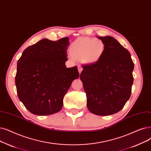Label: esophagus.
<instances>
[{"label":"esophagus","mask_w":151,"mask_h":151,"mask_svg":"<svg viewBox=\"0 0 151 151\" xmlns=\"http://www.w3.org/2000/svg\"><path fill=\"white\" fill-rule=\"evenodd\" d=\"M78 71H79V73H80V75L81 73L82 70H83V68H82L81 67H78Z\"/></svg>","instance_id":"esophagus-1"}]
</instances>
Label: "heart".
Instances as JSON below:
<instances>
[{
  "label": "heart",
  "mask_w": 151,
  "mask_h": 151,
  "mask_svg": "<svg viewBox=\"0 0 151 151\" xmlns=\"http://www.w3.org/2000/svg\"><path fill=\"white\" fill-rule=\"evenodd\" d=\"M106 51V44L101 39L82 37L71 44L69 52L75 60L85 65H94L102 58Z\"/></svg>",
  "instance_id": "obj_1"
}]
</instances>
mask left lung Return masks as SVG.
Returning <instances> with one entry per match:
<instances>
[{
	"label": "left lung",
	"instance_id": "8db88e82",
	"mask_svg": "<svg viewBox=\"0 0 151 151\" xmlns=\"http://www.w3.org/2000/svg\"><path fill=\"white\" fill-rule=\"evenodd\" d=\"M106 44L101 59L84 65L80 79L91 113L107 116L119 112L129 99L133 83L134 63L130 53L115 38L97 37Z\"/></svg>",
	"mask_w": 151,
	"mask_h": 151
}]
</instances>
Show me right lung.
<instances>
[{
    "mask_svg": "<svg viewBox=\"0 0 151 151\" xmlns=\"http://www.w3.org/2000/svg\"><path fill=\"white\" fill-rule=\"evenodd\" d=\"M68 45V37L43 39L26 49L18 60V96L31 113L49 115L62 109L64 96L80 75L76 66L65 65Z\"/></svg>",
    "mask_w": 151,
    "mask_h": 151,
    "instance_id": "right-lung-1",
    "label": "right lung"
}]
</instances>
